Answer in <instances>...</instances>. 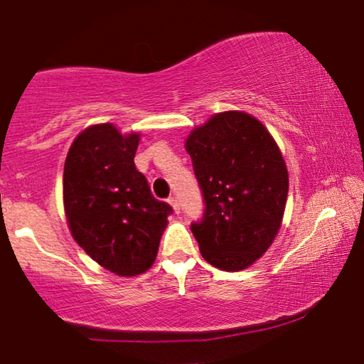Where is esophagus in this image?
<instances>
[{
	"instance_id": "34e87169",
	"label": "esophagus",
	"mask_w": 364,
	"mask_h": 364,
	"mask_svg": "<svg viewBox=\"0 0 364 364\" xmlns=\"http://www.w3.org/2000/svg\"><path fill=\"white\" fill-rule=\"evenodd\" d=\"M168 203H171V205H172L173 212H176V213L181 212V203H178V200H177V197H176V196L168 197Z\"/></svg>"
}]
</instances>
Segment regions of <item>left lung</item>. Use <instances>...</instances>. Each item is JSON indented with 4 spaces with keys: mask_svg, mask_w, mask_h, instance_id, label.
I'll return each instance as SVG.
<instances>
[{
    "mask_svg": "<svg viewBox=\"0 0 364 364\" xmlns=\"http://www.w3.org/2000/svg\"><path fill=\"white\" fill-rule=\"evenodd\" d=\"M186 151L205 203L191 225L202 257L220 270H245L282 227L288 171L280 149L258 119L225 111L193 129Z\"/></svg>",
    "mask_w": 364,
    "mask_h": 364,
    "instance_id": "1",
    "label": "left lung"
}]
</instances>
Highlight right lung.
I'll use <instances>...</instances> for the list:
<instances>
[{"mask_svg":"<svg viewBox=\"0 0 364 364\" xmlns=\"http://www.w3.org/2000/svg\"><path fill=\"white\" fill-rule=\"evenodd\" d=\"M141 136L114 124H94L69 147L63 176L64 212L77 245L119 277L147 272L156 262L172 207L154 198L136 168Z\"/></svg>","mask_w":364,"mask_h":364,"instance_id":"obj_1","label":"right lung"}]
</instances>
